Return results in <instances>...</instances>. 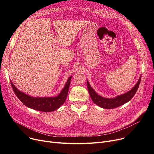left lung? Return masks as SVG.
Returning <instances> with one entry per match:
<instances>
[{
	"label": "left lung",
	"mask_w": 154,
	"mask_h": 154,
	"mask_svg": "<svg viewBox=\"0 0 154 154\" xmlns=\"http://www.w3.org/2000/svg\"><path fill=\"white\" fill-rule=\"evenodd\" d=\"M141 80V77L139 78L138 82L135 84V85L132 88L131 91L122 94L120 95H119L115 98L113 99H107V98H104L103 97L98 95L97 94L91 85L88 83L87 80V88L88 92L91 95V97L94 102V103L97 105L98 106L103 108V109H114L116 107H118L120 106H122L124 103L128 102L129 100H131L134 95L135 94L137 89L139 87L140 82Z\"/></svg>",
	"instance_id": "8db88e82"
}]
</instances>
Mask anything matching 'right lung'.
Here are the masks:
<instances>
[{
    "label": "right lung",
    "mask_w": 154,
    "mask_h": 154,
    "mask_svg": "<svg viewBox=\"0 0 154 154\" xmlns=\"http://www.w3.org/2000/svg\"><path fill=\"white\" fill-rule=\"evenodd\" d=\"M72 76H70L60 93L52 97H34L18 90L11 80L14 93L18 99L29 108L41 112H52L59 109L66 101L67 97Z\"/></svg>",
    "instance_id": "add662e5"
}]
</instances>
